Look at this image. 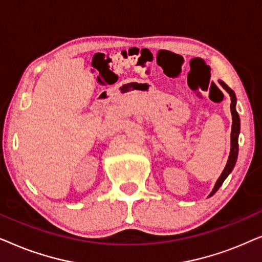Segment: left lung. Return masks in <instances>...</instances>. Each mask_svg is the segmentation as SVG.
<instances>
[{
  "instance_id": "obj_1",
  "label": "left lung",
  "mask_w": 262,
  "mask_h": 262,
  "mask_svg": "<svg viewBox=\"0 0 262 262\" xmlns=\"http://www.w3.org/2000/svg\"><path fill=\"white\" fill-rule=\"evenodd\" d=\"M220 83L222 87H223L225 91L229 93L231 98V105H230V110H231V116H232V126H231V149H230V155H229L227 166H225L224 170L222 171L221 177L218 178V180L214 185V187L212 189V192L210 193V195H213L214 193L218 191V188L221 187L222 184H223L225 179L228 178V175L231 173V170L234 169L236 160H237V155H238V135H239V117L237 111H236V95L234 91L231 88H229L227 84L224 83L223 81H220Z\"/></svg>"
}]
</instances>
